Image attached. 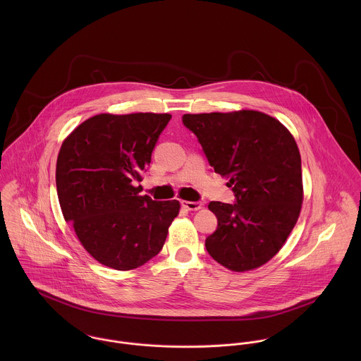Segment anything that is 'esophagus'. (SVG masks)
Wrapping results in <instances>:
<instances>
[{
    "label": "esophagus",
    "instance_id": "34e87169",
    "mask_svg": "<svg viewBox=\"0 0 361 361\" xmlns=\"http://www.w3.org/2000/svg\"><path fill=\"white\" fill-rule=\"evenodd\" d=\"M182 206L185 207L186 209H189V211H197V209H200V208L203 207V203H200V202H186V200H183V202H182Z\"/></svg>",
    "mask_w": 361,
    "mask_h": 361
}]
</instances>
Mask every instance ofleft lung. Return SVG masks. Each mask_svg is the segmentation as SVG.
Instances as JSON below:
<instances>
[{
    "label": "left lung",
    "instance_id": "8db88e82",
    "mask_svg": "<svg viewBox=\"0 0 361 361\" xmlns=\"http://www.w3.org/2000/svg\"><path fill=\"white\" fill-rule=\"evenodd\" d=\"M183 125L199 139L209 165L228 178L236 203L211 202L216 231L208 255L235 272L268 262L285 245L303 203L302 158L292 133L275 118L253 109L185 114Z\"/></svg>",
    "mask_w": 361,
    "mask_h": 361
}]
</instances>
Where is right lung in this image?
Returning a JSON list of instances; mask_svg holds the SVG:
<instances>
[{"label":"right lung","instance_id":"right-lung-1","mask_svg":"<svg viewBox=\"0 0 361 361\" xmlns=\"http://www.w3.org/2000/svg\"><path fill=\"white\" fill-rule=\"evenodd\" d=\"M172 115L99 114L82 122L56 158V193L62 215L85 250L118 271L155 257L179 214L178 200L140 196L158 136Z\"/></svg>","mask_w":361,"mask_h":361}]
</instances>
